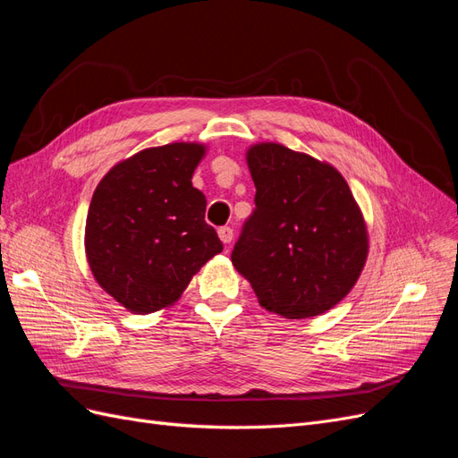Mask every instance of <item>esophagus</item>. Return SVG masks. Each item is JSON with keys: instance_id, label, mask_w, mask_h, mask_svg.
I'll list each match as a JSON object with an SVG mask.
<instances>
[{"instance_id": "esophagus-1", "label": "esophagus", "mask_w": 458, "mask_h": 458, "mask_svg": "<svg viewBox=\"0 0 458 458\" xmlns=\"http://www.w3.org/2000/svg\"><path fill=\"white\" fill-rule=\"evenodd\" d=\"M217 234H219V239L224 244H229L233 241V229L231 227H219Z\"/></svg>"}]
</instances>
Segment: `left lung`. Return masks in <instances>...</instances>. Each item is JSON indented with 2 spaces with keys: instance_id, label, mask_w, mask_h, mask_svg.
<instances>
[{
  "instance_id": "left-lung-1",
  "label": "left lung",
  "mask_w": 458,
  "mask_h": 458,
  "mask_svg": "<svg viewBox=\"0 0 458 458\" xmlns=\"http://www.w3.org/2000/svg\"><path fill=\"white\" fill-rule=\"evenodd\" d=\"M256 210L231 261L261 308L286 318L323 315L350 294L369 233L350 185L328 162L281 143L246 150Z\"/></svg>"
}]
</instances>
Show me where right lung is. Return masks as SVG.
<instances>
[{
	"label": "right lung",
	"instance_id": "add662e5",
	"mask_svg": "<svg viewBox=\"0 0 458 458\" xmlns=\"http://www.w3.org/2000/svg\"><path fill=\"white\" fill-rule=\"evenodd\" d=\"M200 143L150 147L118 162L97 185L86 219V256L95 281L131 313L182 298L208 259L224 250L204 221L206 197L192 174Z\"/></svg>",
	"mask_w": 458,
	"mask_h": 458
}]
</instances>
